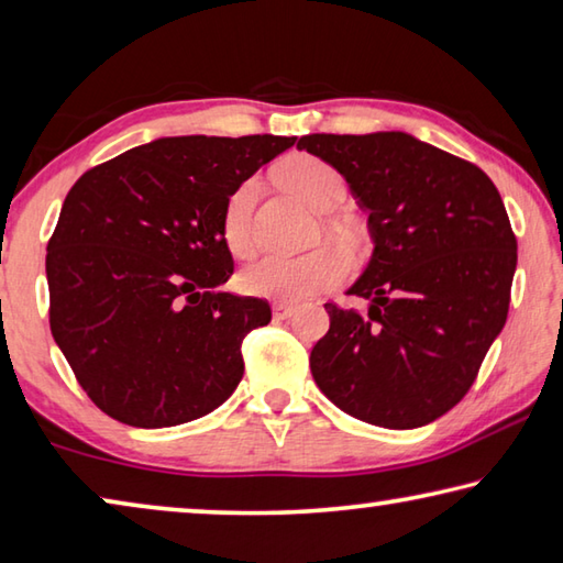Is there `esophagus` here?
Returning a JSON list of instances; mask_svg holds the SVG:
<instances>
[{
    "label": "esophagus",
    "mask_w": 563,
    "mask_h": 563,
    "mask_svg": "<svg viewBox=\"0 0 563 563\" xmlns=\"http://www.w3.org/2000/svg\"><path fill=\"white\" fill-rule=\"evenodd\" d=\"M294 311H297V309H294L291 303H276V307H274V319L276 321H284V319H289Z\"/></svg>",
    "instance_id": "34e87169"
}]
</instances>
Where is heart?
I'll return each mask as SVG.
<instances>
[{"instance_id": "b5f03b06", "label": "heart", "mask_w": 563, "mask_h": 563, "mask_svg": "<svg viewBox=\"0 0 563 563\" xmlns=\"http://www.w3.org/2000/svg\"><path fill=\"white\" fill-rule=\"evenodd\" d=\"M279 180L299 200L319 212H329L341 202L343 180L339 170L317 155L297 153L279 163ZM256 180L250 177L227 197L222 212V242L234 256H246L254 246L252 205ZM351 242V232H341ZM349 256L336 244H319L301 254H264L236 274V289L246 297L299 301L311 294L331 289L346 279Z\"/></svg>"}]
</instances>
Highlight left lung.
<instances>
[{
	"label": "left lung",
	"mask_w": 563,
	"mask_h": 563,
	"mask_svg": "<svg viewBox=\"0 0 563 563\" xmlns=\"http://www.w3.org/2000/svg\"><path fill=\"white\" fill-rule=\"evenodd\" d=\"M297 147L346 177L376 242L349 289L368 311L323 303L313 380L371 426H428L467 396L507 321L517 236L505 202L477 165L400 131L313 133Z\"/></svg>",
	"instance_id": "left-lung-1"
}]
</instances>
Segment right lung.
I'll use <instances>...</instances> for the list:
<instances>
[{"mask_svg": "<svg viewBox=\"0 0 563 563\" xmlns=\"http://www.w3.org/2000/svg\"><path fill=\"white\" fill-rule=\"evenodd\" d=\"M297 143L284 135L157 137L78 177L46 246L48 323L106 416L173 428L240 386L242 341L264 299L220 287L234 272L224 202Z\"/></svg>", "mask_w": 563, "mask_h": 563, "instance_id": "add662e5", "label": "right lung"}]
</instances>
